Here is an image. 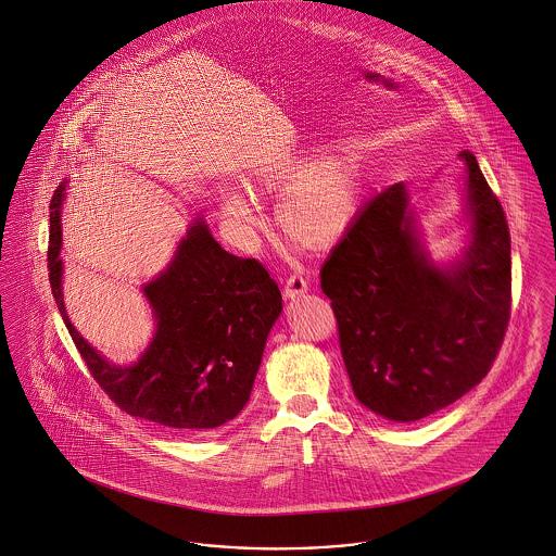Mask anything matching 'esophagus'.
Wrapping results in <instances>:
<instances>
[{
	"label": "esophagus",
	"mask_w": 556,
	"mask_h": 556,
	"mask_svg": "<svg viewBox=\"0 0 556 556\" xmlns=\"http://www.w3.org/2000/svg\"><path fill=\"white\" fill-rule=\"evenodd\" d=\"M306 290H308V283H306L304 275H302V273H293V275L288 277V281H286L283 295H286V298H295L298 293H304Z\"/></svg>",
	"instance_id": "obj_1"
}]
</instances>
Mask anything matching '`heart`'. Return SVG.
Masks as SVG:
<instances>
[{"label":"heart","mask_w":556,"mask_h":556,"mask_svg":"<svg viewBox=\"0 0 556 556\" xmlns=\"http://www.w3.org/2000/svg\"><path fill=\"white\" fill-rule=\"evenodd\" d=\"M263 184L288 189L279 223L283 231L302 248L323 250L333 245L350 227L358 204V170L348 159L329 154L315 162L293 160L268 170ZM223 211L241 229L256 225L252 198L239 189L223 195Z\"/></svg>","instance_id":"b5f03b06"}]
</instances>
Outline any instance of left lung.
<instances>
[{"mask_svg":"<svg viewBox=\"0 0 556 556\" xmlns=\"http://www.w3.org/2000/svg\"><path fill=\"white\" fill-rule=\"evenodd\" d=\"M467 200L473 241L450 270L415 238L402 184L377 193L320 268L356 397L392 421H419L490 372L510 318V233L473 154Z\"/></svg>","mask_w":556,"mask_h":556,"instance_id":"left-lung-1","label":"left lung"}]
</instances>
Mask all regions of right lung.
Here are the masks:
<instances>
[{"instance_id":"right-lung-1","label":"right lung","mask_w":556,"mask_h":556,"mask_svg":"<svg viewBox=\"0 0 556 556\" xmlns=\"http://www.w3.org/2000/svg\"><path fill=\"white\" fill-rule=\"evenodd\" d=\"M53 193L48 268L58 311L87 369L127 415L175 433L229 424L250 400L266 336L281 313V291L256 258L223 250L202 223H193L175 261L143 291L159 331L132 367L104 361L71 325L62 302L60 204Z\"/></svg>"}]
</instances>
